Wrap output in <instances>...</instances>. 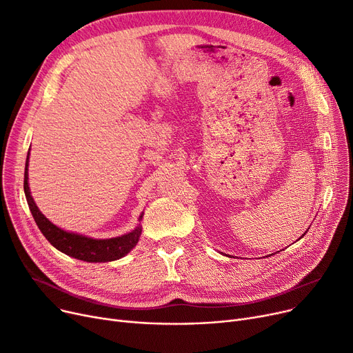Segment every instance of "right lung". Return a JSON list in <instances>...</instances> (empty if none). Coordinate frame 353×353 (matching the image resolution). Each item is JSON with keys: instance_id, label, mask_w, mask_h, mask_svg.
I'll use <instances>...</instances> for the list:
<instances>
[{"instance_id": "add662e5", "label": "right lung", "mask_w": 353, "mask_h": 353, "mask_svg": "<svg viewBox=\"0 0 353 353\" xmlns=\"http://www.w3.org/2000/svg\"><path fill=\"white\" fill-rule=\"evenodd\" d=\"M27 167H28V159L26 163V172H24V193H26V197L28 201L31 214L35 220L37 226H39L41 233L46 236V239L55 249H59L60 252H63L74 259H79V261L97 263V262L117 261V259L125 256L137 245L139 237L141 234L140 226L136 228L133 232H130L120 237L97 240V239L85 237L81 234L64 232L60 228L52 225L51 221L48 219H46V216L39 210V208H37V205L30 194ZM141 217H143V214L140 216V220H141Z\"/></svg>"}]
</instances>
